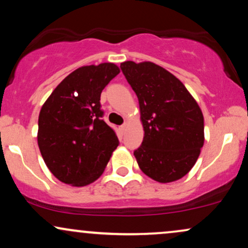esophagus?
I'll return each instance as SVG.
<instances>
[{"instance_id": "obj_1", "label": "esophagus", "mask_w": 248, "mask_h": 248, "mask_svg": "<svg viewBox=\"0 0 248 248\" xmlns=\"http://www.w3.org/2000/svg\"><path fill=\"white\" fill-rule=\"evenodd\" d=\"M126 128H127V124H122V126L120 127V129L122 130V132H124V130H126Z\"/></svg>"}]
</instances>
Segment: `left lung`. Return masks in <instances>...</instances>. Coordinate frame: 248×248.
<instances>
[{"instance_id": "obj_1", "label": "left lung", "mask_w": 248, "mask_h": 248, "mask_svg": "<svg viewBox=\"0 0 248 248\" xmlns=\"http://www.w3.org/2000/svg\"><path fill=\"white\" fill-rule=\"evenodd\" d=\"M120 68L139 98L144 137L134 156L140 169L158 183L179 180L203 147L199 104L180 79L154 62L124 61Z\"/></svg>"}]
</instances>
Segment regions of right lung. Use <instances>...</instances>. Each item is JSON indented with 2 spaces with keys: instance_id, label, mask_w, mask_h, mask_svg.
Listing matches in <instances>:
<instances>
[{
  "instance_id": "add662e5",
  "label": "right lung",
  "mask_w": 248,
  "mask_h": 248,
  "mask_svg": "<svg viewBox=\"0 0 248 248\" xmlns=\"http://www.w3.org/2000/svg\"><path fill=\"white\" fill-rule=\"evenodd\" d=\"M119 73L111 62L80 67L56 86L41 107L38 145L47 168L62 183L75 187L92 184L119 145L100 109L101 91Z\"/></svg>"
}]
</instances>
